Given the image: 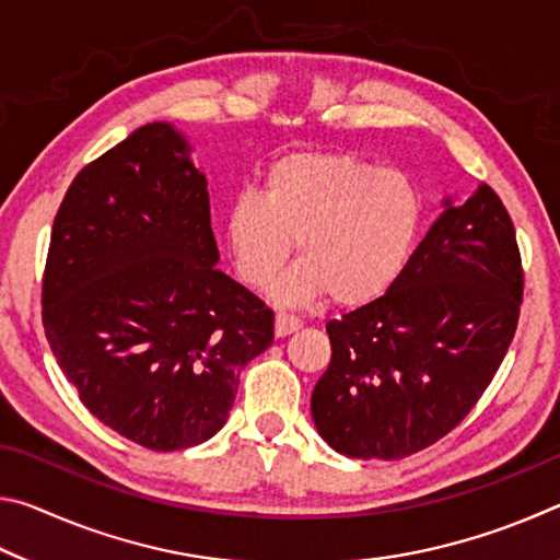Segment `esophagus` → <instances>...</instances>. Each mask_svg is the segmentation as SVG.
Instances as JSON below:
<instances>
[{
    "instance_id": "obj_1",
    "label": "esophagus",
    "mask_w": 560,
    "mask_h": 560,
    "mask_svg": "<svg viewBox=\"0 0 560 560\" xmlns=\"http://www.w3.org/2000/svg\"><path fill=\"white\" fill-rule=\"evenodd\" d=\"M299 326H301V320L291 314H277V320H273V330H277L279 338L293 334V330H299Z\"/></svg>"
}]
</instances>
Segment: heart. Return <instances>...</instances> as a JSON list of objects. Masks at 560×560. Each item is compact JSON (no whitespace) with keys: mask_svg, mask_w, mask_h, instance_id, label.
<instances>
[{"mask_svg":"<svg viewBox=\"0 0 560 560\" xmlns=\"http://www.w3.org/2000/svg\"><path fill=\"white\" fill-rule=\"evenodd\" d=\"M424 217L417 185L355 153H289L267 167L261 195H236L224 212V240L236 277L264 289L299 257L273 293L303 303L330 296L365 306L395 287L412 257Z\"/></svg>","mask_w":560,"mask_h":560,"instance_id":"1","label":"heart"}]
</instances>
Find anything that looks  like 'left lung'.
I'll return each instance as SVG.
<instances>
[{"label":"left lung","instance_id":"1","mask_svg":"<svg viewBox=\"0 0 560 560\" xmlns=\"http://www.w3.org/2000/svg\"><path fill=\"white\" fill-rule=\"evenodd\" d=\"M521 296L514 222L481 183L464 205L447 202L390 291L328 320L330 363L311 395L320 438L385 462L442 440L494 381Z\"/></svg>","mask_w":560,"mask_h":560}]
</instances>
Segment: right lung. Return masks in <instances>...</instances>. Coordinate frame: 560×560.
I'll list each match as a JSON object with an SVG mask.
<instances>
[{
    "label": "right lung",
    "mask_w": 560,
    "mask_h": 560,
    "mask_svg": "<svg viewBox=\"0 0 560 560\" xmlns=\"http://www.w3.org/2000/svg\"><path fill=\"white\" fill-rule=\"evenodd\" d=\"M207 179L167 122L93 160L54 217L44 334L81 402L155 452L222 430L273 314L214 267Z\"/></svg>",
    "instance_id": "add662e5"
}]
</instances>
